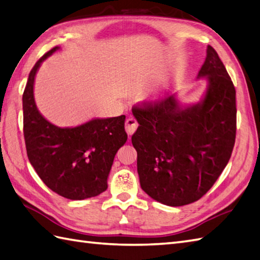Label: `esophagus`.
Returning <instances> with one entry per match:
<instances>
[{"mask_svg": "<svg viewBox=\"0 0 260 260\" xmlns=\"http://www.w3.org/2000/svg\"><path fill=\"white\" fill-rule=\"evenodd\" d=\"M138 128V122L134 117H129L125 120V130L128 132V135L131 136Z\"/></svg>", "mask_w": 260, "mask_h": 260, "instance_id": "obj_1", "label": "esophagus"}]
</instances>
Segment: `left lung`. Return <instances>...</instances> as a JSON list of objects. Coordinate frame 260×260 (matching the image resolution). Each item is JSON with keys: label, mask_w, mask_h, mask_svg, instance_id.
Returning <instances> with one entry per match:
<instances>
[{"label": "left lung", "mask_w": 260, "mask_h": 260, "mask_svg": "<svg viewBox=\"0 0 260 260\" xmlns=\"http://www.w3.org/2000/svg\"><path fill=\"white\" fill-rule=\"evenodd\" d=\"M208 79L204 100L179 107L174 95L132 107L139 126L131 137L143 191L164 205L199 200L232 157L236 139V90L216 50L207 48L198 78Z\"/></svg>", "instance_id": "1"}]
</instances>
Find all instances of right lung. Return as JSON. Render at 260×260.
<instances>
[{"mask_svg":"<svg viewBox=\"0 0 260 260\" xmlns=\"http://www.w3.org/2000/svg\"><path fill=\"white\" fill-rule=\"evenodd\" d=\"M34 64L23 92V134L27 158L52 191L71 200L95 197L108 188L114 155L128 135L125 115L94 119L76 128H57L38 111L33 96L34 78L42 61Z\"/></svg>","mask_w":260,"mask_h":260,"instance_id":"right-lung-1","label":"right lung"}]
</instances>
